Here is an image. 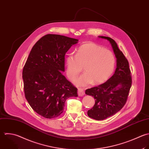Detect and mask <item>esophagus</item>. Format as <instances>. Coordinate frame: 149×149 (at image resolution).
<instances>
[{"label": "esophagus", "mask_w": 149, "mask_h": 149, "mask_svg": "<svg viewBox=\"0 0 149 149\" xmlns=\"http://www.w3.org/2000/svg\"><path fill=\"white\" fill-rule=\"evenodd\" d=\"M84 94H85V92H84V89H81V88L78 89V95L79 96H82L84 95Z\"/></svg>", "instance_id": "1"}]
</instances>
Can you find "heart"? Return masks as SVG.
Instances as JSON below:
<instances>
[{
    "label": "heart",
    "instance_id": "obj_1",
    "mask_svg": "<svg viewBox=\"0 0 149 149\" xmlns=\"http://www.w3.org/2000/svg\"><path fill=\"white\" fill-rule=\"evenodd\" d=\"M115 63V57L110 50L92 42L82 45L76 55L70 54L65 60L67 75L71 79H74L84 67L85 73L74 81L76 86L81 87L107 81L114 71Z\"/></svg>",
    "mask_w": 149,
    "mask_h": 149
}]
</instances>
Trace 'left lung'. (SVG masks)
<instances>
[{"label":"left lung","instance_id":"left-lung-1","mask_svg":"<svg viewBox=\"0 0 149 149\" xmlns=\"http://www.w3.org/2000/svg\"><path fill=\"white\" fill-rule=\"evenodd\" d=\"M99 37L110 42L117 58L114 75L105 83L85 91L86 95L95 99V104L88 111V116L96 120H103L114 115L124 106L132 85V77L128 61L115 40L107 36Z\"/></svg>","mask_w":149,"mask_h":149}]
</instances>
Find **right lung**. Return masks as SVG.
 I'll use <instances>...</instances> for the list:
<instances>
[{
  "instance_id": "obj_1",
  "label": "right lung",
  "mask_w": 149,
  "mask_h": 149,
  "mask_svg": "<svg viewBox=\"0 0 149 149\" xmlns=\"http://www.w3.org/2000/svg\"><path fill=\"white\" fill-rule=\"evenodd\" d=\"M78 40L47 34L33 46L22 71L25 96L32 109L46 118L59 116L66 100L77 89L63 75L65 55Z\"/></svg>"
}]
</instances>
